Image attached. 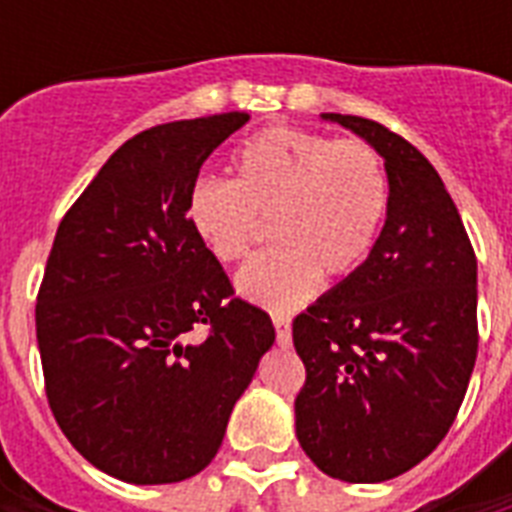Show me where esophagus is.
I'll list each match as a JSON object with an SVG mask.
<instances>
[{
    "mask_svg": "<svg viewBox=\"0 0 512 512\" xmlns=\"http://www.w3.org/2000/svg\"><path fill=\"white\" fill-rule=\"evenodd\" d=\"M273 327H276V340L281 348H289L292 345V319L284 313H273Z\"/></svg>",
    "mask_w": 512,
    "mask_h": 512,
    "instance_id": "esophagus-1",
    "label": "esophagus"
}]
</instances>
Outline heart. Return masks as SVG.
I'll return each instance as SVG.
<instances>
[{
    "instance_id": "heart-1",
    "label": "heart",
    "mask_w": 512,
    "mask_h": 512,
    "mask_svg": "<svg viewBox=\"0 0 512 512\" xmlns=\"http://www.w3.org/2000/svg\"><path fill=\"white\" fill-rule=\"evenodd\" d=\"M390 207L382 156L356 138L268 127L233 154V180L199 177L185 199L193 233L220 263H239L273 225L276 247L244 265L236 287L271 311H292L321 273L348 279L377 247Z\"/></svg>"
}]
</instances>
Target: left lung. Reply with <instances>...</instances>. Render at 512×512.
I'll return each mask as SVG.
<instances>
[{
    "label": "left lung",
    "instance_id": "8db88e82",
    "mask_svg": "<svg viewBox=\"0 0 512 512\" xmlns=\"http://www.w3.org/2000/svg\"><path fill=\"white\" fill-rule=\"evenodd\" d=\"M385 159L390 207L353 276L292 324L303 452L350 484L388 481L452 428L478 353L476 252L433 164L388 127L324 114Z\"/></svg>",
    "mask_w": 512,
    "mask_h": 512
}]
</instances>
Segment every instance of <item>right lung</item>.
<instances>
[{
  "instance_id": "1",
  "label": "right lung",
  "mask_w": 512,
  "mask_h": 512,
  "mask_svg": "<svg viewBox=\"0 0 512 512\" xmlns=\"http://www.w3.org/2000/svg\"><path fill=\"white\" fill-rule=\"evenodd\" d=\"M247 122L228 111L138 132L52 241L36 295L47 401L76 452L127 484L207 468L276 340L185 215L201 164Z\"/></svg>"
}]
</instances>
